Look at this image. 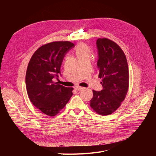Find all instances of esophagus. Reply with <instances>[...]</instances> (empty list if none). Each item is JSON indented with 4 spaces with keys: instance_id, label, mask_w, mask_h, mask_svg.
<instances>
[{
    "instance_id": "1",
    "label": "esophagus",
    "mask_w": 156,
    "mask_h": 156,
    "mask_svg": "<svg viewBox=\"0 0 156 156\" xmlns=\"http://www.w3.org/2000/svg\"><path fill=\"white\" fill-rule=\"evenodd\" d=\"M75 89L76 90H78V91H80V90H81L84 89V88H83V87H81L77 86V87H76L75 88Z\"/></svg>"
}]
</instances>
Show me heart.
Returning a JSON list of instances; mask_svg holds the SVG:
<instances>
[{
  "label": "heart",
  "mask_w": 156,
  "mask_h": 156,
  "mask_svg": "<svg viewBox=\"0 0 156 156\" xmlns=\"http://www.w3.org/2000/svg\"><path fill=\"white\" fill-rule=\"evenodd\" d=\"M90 54V48L89 47L85 44H80L76 50V54L79 59H82L84 57H88Z\"/></svg>",
  "instance_id": "1"
}]
</instances>
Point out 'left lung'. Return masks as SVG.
Instances as JSON below:
<instances>
[{
  "instance_id": "8db88e82",
  "label": "left lung",
  "mask_w": 156,
  "mask_h": 156,
  "mask_svg": "<svg viewBox=\"0 0 156 156\" xmlns=\"http://www.w3.org/2000/svg\"><path fill=\"white\" fill-rule=\"evenodd\" d=\"M97 62L102 90H93L90 107L102 116L116 111L126 96L129 87V71L126 55L121 48L108 38H98Z\"/></svg>"
}]
</instances>
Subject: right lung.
Segmentation results:
<instances>
[{
	"instance_id": "add662e5",
	"label": "right lung",
	"mask_w": 156,
	"mask_h": 156,
	"mask_svg": "<svg viewBox=\"0 0 156 156\" xmlns=\"http://www.w3.org/2000/svg\"><path fill=\"white\" fill-rule=\"evenodd\" d=\"M58 41L40 47L31 56L26 73V87L31 103L48 116L58 114L73 95V88L55 82L64 57L73 46Z\"/></svg>"
}]
</instances>
